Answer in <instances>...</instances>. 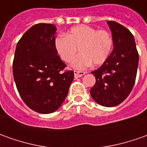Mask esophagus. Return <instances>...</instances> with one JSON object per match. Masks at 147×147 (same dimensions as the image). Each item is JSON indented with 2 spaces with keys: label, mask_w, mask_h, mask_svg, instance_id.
<instances>
[{
  "label": "esophagus",
  "mask_w": 147,
  "mask_h": 147,
  "mask_svg": "<svg viewBox=\"0 0 147 147\" xmlns=\"http://www.w3.org/2000/svg\"><path fill=\"white\" fill-rule=\"evenodd\" d=\"M86 74V72L82 71H74V78H81L83 75Z\"/></svg>",
  "instance_id": "obj_1"
}]
</instances>
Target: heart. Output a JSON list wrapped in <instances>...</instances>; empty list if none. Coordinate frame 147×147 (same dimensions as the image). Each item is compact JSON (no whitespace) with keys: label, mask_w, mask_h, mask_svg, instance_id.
I'll list each match as a JSON object with an SVG mask.
<instances>
[{"label":"heart","mask_w":147,"mask_h":147,"mask_svg":"<svg viewBox=\"0 0 147 147\" xmlns=\"http://www.w3.org/2000/svg\"><path fill=\"white\" fill-rule=\"evenodd\" d=\"M78 48L80 54L72 61L71 67L82 70L92 63L98 65L107 60L113 48V39L106 30L80 25L72 27L66 36L58 35L54 40L57 53L65 62L73 60Z\"/></svg>","instance_id":"heart-1"}]
</instances>
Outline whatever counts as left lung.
Returning a JSON list of instances; mask_svg holds the SVG:
<instances>
[{"mask_svg":"<svg viewBox=\"0 0 147 147\" xmlns=\"http://www.w3.org/2000/svg\"><path fill=\"white\" fill-rule=\"evenodd\" d=\"M114 48L107 60L92 72L96 83L90 95L96 102L106 107L118 106L133 89L138 65V53L133 34L118 22L108 21Z\"/></svg>","mask_w":147,"mask_h":147,"instance_id":"8db88e82","label":"left lung"}]
</instances>
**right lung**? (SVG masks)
<instances>
[{"label":"right lung","mask_w":147,"mask_h":147,"mask_svg":"<svg viewBox=\"0 0 147 147\" xmlns=\"http://www.w3.org/2000/svg\"><path fill=\"white\" fill-rule=\"evenodd\" d=\"M57 28L40 23L28 29L18 41L13 73L22 100L41 114L56 111L63 103L74 80V72L61 70L66 65L54 48Z\"/></svg>","instance_id":"right-lung-1"}]
</instances>
